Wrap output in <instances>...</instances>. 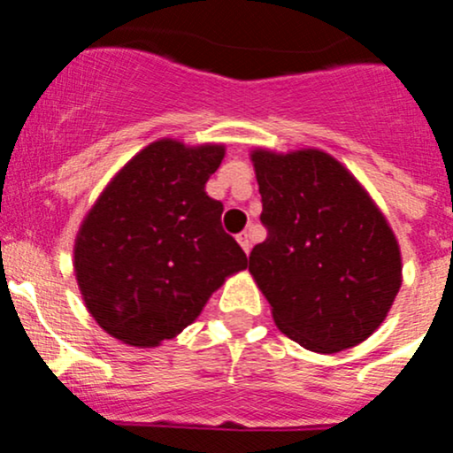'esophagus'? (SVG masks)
Wrapping results in <instances>:
<instances>
[{
  "instance_id": "34e87169",
  "label": "esophagus",
  "mask_w": 453,
  "mask_h": 453,
  "mask_svg": "<svg viewBox=\"0 0 453 453\" xmlns=\"http://www.w3.org/2000/svg\"><path fill=\"white\" fill-rule=\"evenodd\" d=\"M237 242H240V246L242 249H244V253H250V235L246 231H242V233H237Z\"/></svg>"
}]
</instances>
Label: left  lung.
Listing matches in <instances>:
<instances>
[{
    "label": "left lung",
    "instance_id": "1",
    "mask_svg": "<svg viewBox=\"0 0 453 453\" xmlns=\"http://www.w3.org/2000/svg\"><path fill=\"white\" fill-rule=\"evenodd\" d=\"M268 237L249 273L288 338L316 353L365 342L401 288V250L360 180L319 148L250 150Z\"/></svg>",
    "mask_w": 453,
    "mask_h": 453
}]
</instances>
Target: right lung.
<instances>
[{
  "instance_id": "add662e5",
  "label": "right lung",
  "mask_w": 453,
  "mask_h": 453,
  "mask_svg": "<svg viewBox=\"0 0 453 453\" xmlns=\"http://www.w3.org/2000/svg\"><path fill=\"white\" fill-rule=\"evenodd\" d=\"M222 143L163 137L109 180L78 228L73 273L88 314L139 349L172 340L213 292L249 265L222 228V203L204 192Z\"/></svg>"
}]
</instances>
